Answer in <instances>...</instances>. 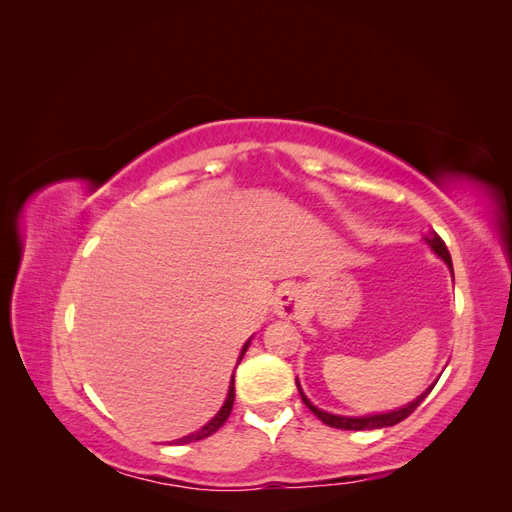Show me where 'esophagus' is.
<instances>
[{"label":"esophagus","instance_id":"34e87169","mask_svg":"<svg viewBox=\"0 0 512 512\" xmlns=\"http://www.w3.org/2000/svg\"><path fill=\"white\" fill-rule=\"evenodd\" d=\"M303 307V294L297 286H282L280 290L275 292V301H273V309L277 316L282 318H294L299 316Z\"/></svg>","mask_w":512,"mask_h":512}]
</instances>
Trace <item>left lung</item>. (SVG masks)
Returning <instances> with one entry per match:
<instances>
[{"label": "left lung", "mask_w": 512, "mask_h": 512, "mask_svg": "<svg viewBox=\"0 0 512 512\" xmlns=\"http://www.w3.org/2000/svg\"><path fill=\"white\" fill-rule=\"evenodd\" d=\"M425 243H427V245L431 247V250L436 252L444 262H446L448 269H451V273H453V260H451V254H448V250H446V243L436 235V232H431L429 237H425ZM297 386H299V382H297ZM433 386H436V382H433L423 395H418L414 401H410V404H408V406H404V408H397V410L384 412V414H369V416H339V414L324 412V410L316 408V406L312 404V401H309V399L305 397V393L301 391V386H299V393H301L303 404H305L309 410H312L324 425L335 427V429L363 431V429H382V427H393V425L401 423V421H404V418H408V416H410L418 406H421V401L431 393Z\"/></svg>", "instance_id": "left-lung-1"}]
</instances>
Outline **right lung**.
Wrapping results in <instances>:
<instances>
[{
	"label": "right lung",
	"instance_id": "right-lung-1",
	"mask_svg": "<svg viewBox=\"0 0 512 512\" xmlns=\"http://www.w3.org/2000/svg\"><path fill=\"white\" fill-rule=\"evenodd\" d=\"M250 348V339H247L245 342V346H243V350H241V354H239V361L243 359V354H245V350ZM232 404H235V376L230 378V386H228V397H226V401H224V406L220 408V412L215 414L211 421L203 427V429H198V431H194V433H190V436H183V438H179V440H175V444H188V442H196V440H203V438H209L211 433H215L218 431L224 423H226V418L230 416V410H232Z\"/></svg>",
	"mask_w": 512,
	"mask_h": 512
}]
</instances>
